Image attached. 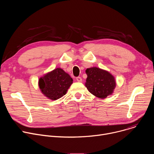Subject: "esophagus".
I'll return each mask as SVG.
<instances>
[{"mask_svg":"<svg viewBox=\"0 0 154 154\" xmlns=\"http://www.w3.org/2000/svg\"><path fill=\"white\" fill-rule=\"evenodd\" d=\"M76 80H77V82H82V79L80 77H77L76 78Z\"/></svg>","mask_w":154,"mask_h":154,"instance_id":"1","label":"esophagus"}]
</instances>
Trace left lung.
<instances>
[{"instance_id": "8db88e82", "label": "left lung", "mask_w": 154, "mask_h": 154, "mask_svg": "<svg viewBox=\"0 0 154 154\" xmlns=\"http://www.w3.org/2000/svg\"><path fill=\"white\" fill-rule=\"evenodd\" d=\"M85 72L87 78L85 85L90 93L100 99L112 94L116 85L112 74L97 67L88 68Z\"/></svg>"}]
</instances>
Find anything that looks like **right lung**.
Listing matches in <instances>:
<instances>
[{
  "label": "right lung",
  "mask_w": 154,
  "mask_h": 154,
  "mask_svg": "<svg viewBox=\"0 0 154 154\" xmlns=\"http://www.w3.org/2000/svg\"><path fill=\"white\" fill-rule=\"evenodd\" d=\"M72 83L71 76L58 68L40 77L38 85L44 95L51 100H55L66 94Z\"/></svg>",
  "instance_id": "right-lung-1"
}]
</instances>
